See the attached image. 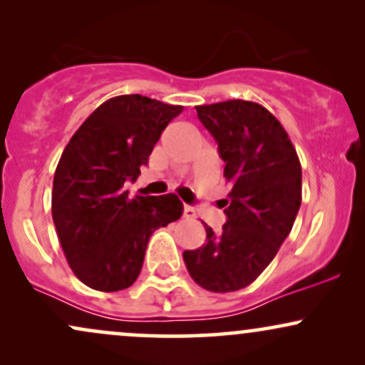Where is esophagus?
I'll return each mask as SVG.
<instances>
[{"instance_id": "obj_1", "label": "esophagus", "mask_w": 365, "mask_h": 365, "mask_svg": "<svg viewBox=\"0 0 365 365\" xmlns=\"http://www.w3.org/2000/svg\"><path fill=\"white\" fill-rule=\"evenodd\" d=\"M183 217L194 219L195 217V209L190 207V205H185V207H183Z\"/></svg>"}]
</instances>
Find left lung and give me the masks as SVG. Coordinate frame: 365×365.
Here are the masks:
<instances>
[{
	"label": "left lung",
	"instance_id": "8db88e82",
	"mask_svg": "<svg viewBox=\"0 0 365 365\" xmlns=\"http://www.w3.org/2000/svg\"><path fill=\"white\" fill-rule=\"evenodd\" d=\"M197 117L217 143L231 190L221 232L185 250L188 274L210 292L247 287L277 255L301 207V163L282 124L247 100L199 105Z\"/></svg>",
	"mask_w": 365,
	"mask_h": 365
}]
</instances>
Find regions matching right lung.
<instances>
[{
	"mask_svg": "<svg viewBox=\"0 0 365 365\" xmlns=\"http://www.w3.org/2000/svg\"><path fill=\"white\" fill-rule=\"evenodd\" d=\"M182 110L143 95L113 96L64 148L52 185V219L66 260L88 287H130L153 232L182 216L175 194L129 199L122 188L139 177L161 133Z\"/></svg>",
	"mask_w": 365,
	"mask_h": 365,
	"instance_id": "obj_1",
	"label": "right lung"
}]
</instances>
